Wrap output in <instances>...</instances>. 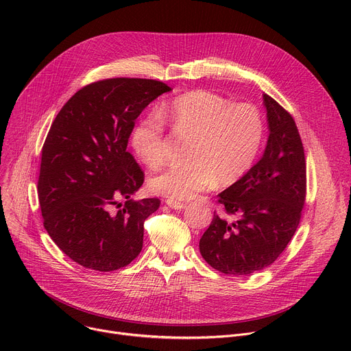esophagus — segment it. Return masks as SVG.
Segmentation results:
<instances>
[{
	"instance_id": "obj_1",
	"label": "esophagus",
	"mask_w": 351,
	"mask_h": 351,
	"mask_svg": "<svg viewBox=\"0 0 351 351\" xmlns=\"http://www.w3.org/2000/svg\"><path fill=\"white\" fill-rule=\"evenodd\" d=\"M167 204H168V207L172 208V210H183V208H186V204H184V203L175 202V199H167Z\"/></svg>"
}]
</instances>
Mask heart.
<instances>
[{
	"label": "heart",
	"instance_id": "b5f03b06",
	"mask_svg": "<svg viewBox=\"0 0 351 351\" xmlns=\"http://www.w3.org/2000/svg\"><path fill=\"white\" fill-rule=\"evenodd\" d=\"M160 116L173 132L191 136L184 164L169 167L148 182L153 193L171 199H189L217 184L240 180L256 162L264 138V121L252 104H230L207 90L182 94L161 107ZM136 156L149 168L165 161V128L157 115L143 118L132 130Z\"/></svg>",
	"mask_w": 351,
	"mask_h": 351
}]
</instances>
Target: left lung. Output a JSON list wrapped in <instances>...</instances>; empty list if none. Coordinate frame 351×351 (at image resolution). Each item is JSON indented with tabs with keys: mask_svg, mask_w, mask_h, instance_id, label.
<instances>
[{
	"mask_svg": "<svg viewBox=\"0 0 351 351\" xmlns=\"http://www.w3.org/2000/svg\"><path fill=\"white\" fill-rule=\"evenodd\" d=\"M268 140L260 161L218 194L229 222L214 214L199 253L217 271L240 276L271 265L291 240L306 199V158L291 115L264 94Z\"/></svg>",
	"mask_w": 351,
	"mask_h": 351,
	"instance_id": "8db88e82",
	"label": "left lung"
}]
</instances>
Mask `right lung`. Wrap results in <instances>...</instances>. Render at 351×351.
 Listing matches in <instances>:
<instances>
[{
    "instance_id": "add662e5",
    "label": "right lung",
    "mask_w": 351,
    "mask_h": 351,
    "mask_svg": "<svg viewBox=\"0 0 351 351\" xmlns=\"http://www.w3.org/2000/svg\"><path fill=\"white\" fill-rule=\"evenodd\" d=\"M168 91L152 79L91 83L68 99L47 134L37 184L44 228L84 268L117 271L141 252L144 221L161 202L130 198L144 173L126 147L141 111Z\"/></svg>"
}]
</instances>
